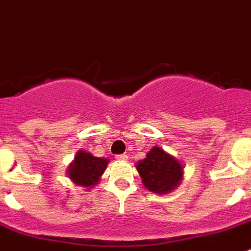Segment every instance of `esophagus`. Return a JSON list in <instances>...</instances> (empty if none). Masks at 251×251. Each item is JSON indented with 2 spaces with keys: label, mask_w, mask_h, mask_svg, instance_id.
Wrapping results in <instances>:
<instances>
[{
  "label": "esophagus",
  "mask_w": 251,
  "mask_h": 251,
  "mask_svg": "<svg viewBox=\"0 0 251 251\" xmlns=\"http://www.w3.org/2000/svg\"><path fill=\"white\" fill-rule=\"evenodd\" d=\"M116 159H117V161L125 162V161H127V155H126V154H119V155H116Z\"/></svg>",
  "instance_id": "1"
}]
</instances>
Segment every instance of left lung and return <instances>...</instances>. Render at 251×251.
<instances>
[{
  "instance_id": "obj_1",
  "label": "left lung",
  "mask_w": 251,
  "mask_h": 251,
  "mask_svg": "<svg viewBox=\"0 0 251 251\" xmlns=\"http://www.w3.org/2000/svg\"><path fill=\"white\" fill-rule=\"evenodd\" d=\"M135 167L145 189L154 194H170L184 178L182 163L161 147H153Z\"/></svg>"
}]
</instances>
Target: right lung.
Wrapping results in <instances>:
<instances>
[{
    "label": "right lung",
    "mask_w": 251,
    "mask_h": 251,
    "mask_svg": "<svg viewBox=\"0 0 251 251\" xmlns=\"http://www.w3.org/2000/svg\"><path fill=\"white\" fill-rule=\"evenodd\" d=\"M108 162L107 158L96 157L89 151L80 149L74 161L67 167V177L76 186L85 187V190H90L100 182V176L107 168Z\"/></svg>",
    "instance_id": "add662e5"
}]
</instances>
